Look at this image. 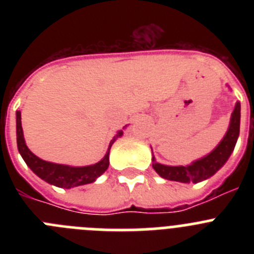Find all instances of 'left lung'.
<instances>
[{
	"label": "left lung",
	"instance_id": "obj_1",
	"mask_svg": "<svg viewBox=\"0 0 254 254\" xmlns=\"http://www.w3.org/2000/svg\"><path fill=\"white\" fill-rule=\"evenodd\" d=\"M239 125H241V104L237 103L225 137L211 154L194 161L192 165H188V167H168V165L155 163L152 158L154 160L152 168L159 176L168 181L182 182V183H190V182L198 183L201 181H205L214 176L232 155L238 136H239Z\"/></svg>",
	"mask_w": 254,
	"mask_h": 254
}]
</instances>
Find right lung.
Segmentation results:
<instances>
[{
    "instance_id": "obj_1",
    "label": "right lung",
    "mask_w": 254,
    "mask_h": 254,
    "mask_svg": "<svg viewBox=\"0 0 254 254\" xmlns=\"http://www.w3.org/2000/svg\"><path fill=\"white\" fill-rule=\"evenodd\" d=\"M123 131L117 132V134L113 137V140L109 143L108 151L104 158L99 163L89 165V167H68V165H62V164L49 163L44 161L35 156L30 150L26 146L25 140H24V134H22L21 127V113L16 112V140H17V149L21 154L22 159L25 160L26 165L30 168L33 172L37 174L39 178L43 181L48 182L49 185L57 186L61 188H73L77 186L87 185L91 182L95 181L98 177H100L105 170L108 169L109 165V150L112 145L117 138L122 136Z\"/></svg>"
}]
</instances>
